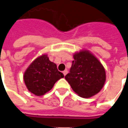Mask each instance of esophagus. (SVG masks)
<instances>
[{
  "instance_id": "34e87169",
  "label": "esophagus",
  "mask_w": 128,
  "mask_h": 128,
  "mask_svg": "<svg viewBox=\"0 0 128 128\" xmlns=\"http://www.w3.org/2000/svg\"><path fill=\"white\" fill-rule=\"evenodd\" d=\"M67 73H68V70H64V71H63V74H64V76H66Z\"/></svg>"
}]
</instances>
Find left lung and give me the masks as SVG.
<instances>
[{"label": "left lung", "instance_id": "1", "mask_svg": "<svg viewBox=\"0 0 128 128\" xmlns=\"http://www.w3.org/2000/svg\"><path fill=\"white\" fill-rule=\"evenodd\" d=\"M73 58L70 72L65 76L66 80L80 97L90 98L97 94L106 80L102 64L86 50L75 52Z\"/></svg>", "mask_w": 128, "mask_h": 128}]
</instances>
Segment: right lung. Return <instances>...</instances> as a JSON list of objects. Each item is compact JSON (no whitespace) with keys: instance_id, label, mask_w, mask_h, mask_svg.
Here are the masks:
<instances>
[{"instance_id":"obj_1","label":"right lung","mask_w":128,"mask_h":128,"mask_svg":"<svg viewBox=\"0 0 128 128\" xmlns=\"http://www.w3.org/2000/svg\"><path fill=\"white\" fill-rule=\"evenodd\" d=\"M57 65L49 60L46 54L39 56L28 67L24 75L25 84L28 91L41 96L49 92L55 83L64 78Z\"/></svg>"}]
</instances>
